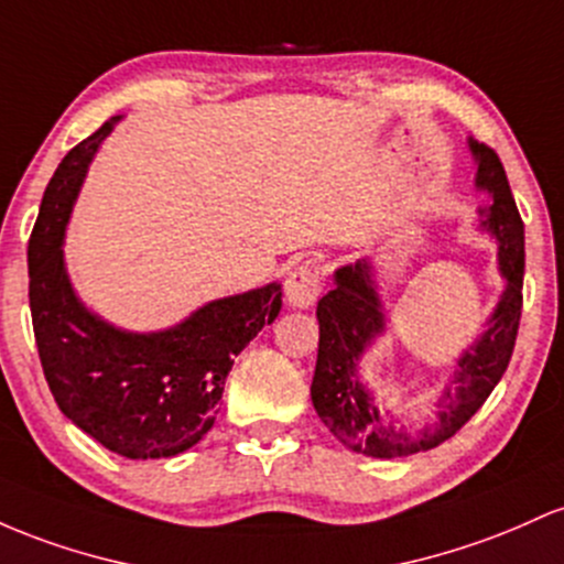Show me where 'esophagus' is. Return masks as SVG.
Returning <instances> with one entry per match:
<instances>
[{
	"label": "esophagus",
	"mask_w": 564,
	"mask_h": 564,
	"mask_svg": "<svg viewBox=\"0 0 564 564\" xmlns=\"http://www.w3.org/2000/svg\"><path fill=\"white\" fill-rule=\"evenodd\" d=\"M322 276H325V265L316 261V258H308V261L295 265L288 274V280H284V295H288L290 306H312V303L319 299Z\"/></svg>",
	"instance_id": "obj_1"
}]
</instances>
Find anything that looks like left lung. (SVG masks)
I'll return each mask as SVG.
<instances>
[{
    "instance_id": "left-lung-1",
    "label": "left lung",
    "mask_w": 564,
    "mask_h": 564,
    "mask_svg": "<svg viewBox=\"0 0 564 564\" xmlns=\"http://www.w3.org/2000/svg\"><path fill=\"white\" fill-rule=\"evenodd\" d=\"M471 151L479 164L477 186L490 194V202L479 215L485 229L498 239V263L506 276V293L487 333L458 359L455 381H451V389L442 397L432 426L404 432L378 408L376 397L357 378L359 354L383 330L381 301L370 282V265L357 261L335 271V288L316 303L319 351L312 381L314 410L346 447L372 458H404L451 440L482 408L514 354L522 316L524 224L496 149L471 141Z\"/></svg>"
}]
</instances>
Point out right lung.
Masks as SVG:
<instances>
[{"label":"right lung","instance_id":"1","mask_svg":"<svg viewBox=\"0 0 564 564\" xmlns=\"http://www.w3.org/2000/svg\"><path fill=\"white\" fill-rule=\"evenodd\" d=\"M74 145L55 170L29 239L36 349L61 413L124 458H170L210 432L234 357L282 308V284L213 301L173 330L122 333L93 316L63 269V229L79 183L113 122Z\"/></svg>","mask_w":564,"mask_h":564}]
</instances>
